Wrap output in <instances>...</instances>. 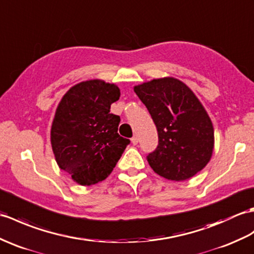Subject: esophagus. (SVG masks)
I'll return each instance as SVG.
<instances>
[{"instance_id": "1", "label": "esophagus", "mask_w": 254, "mask_h": 254, "mask_svg": "<svg viewBox=\"0 0 254 254\" xmlns=\"http://www.w3.org/2000/svg\"><path fill=\"white\" fill-rule=\"evenodd\" d=\"M131 140H132V144L133 145H137L138 144V137L136 136V135H134Z\"/></svg>"}]
</instances>
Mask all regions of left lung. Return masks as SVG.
<instances>
[{
	"mask_svg": "<svg viewBox=\"0 0 254 254\" xmlns=\"http://www.w3.org/2000/svg\"><path fill=\"white\" fill-rule=\"evenodd\" d=\"M134 92L158 131L157 148L147 155L155 173L180 182L207 166L214 146L213 126L190 88L178 79L163 78L134 86Z\"/></svg>",
	"mask_w": 254,
	"mask_h": 254,
	"instance_id": "left-lung-1",
	"label": "left lung"
}]
</instances>
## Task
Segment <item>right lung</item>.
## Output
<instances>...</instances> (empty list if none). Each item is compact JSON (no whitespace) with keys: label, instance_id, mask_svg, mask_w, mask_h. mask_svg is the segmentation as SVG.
I'll return each instance as SVG.
<instances>
[{"label":"right lung","instance_id":"obj_1","mask_svg":"<svg viewBox=\"0 0 254 254\" xmlns=\"http://www.w3.org/2000/svg\"><path fill=\"white\" fill-rule=\"evenodd\" d=\"M119 97L117 85L90 80L72 86L58 105L52 148L60 168L80 185L107 179L129 144L118 134L120 117L110 114Z\"/></svg>","mask_w":254,"mask_h":254}]
</instances>
